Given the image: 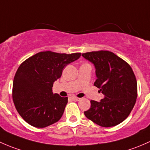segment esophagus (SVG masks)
<instances>
[{"label": "esophagus", "instance_id": "esophagus-1", "mask_svg": "<svg viewBox=\"0 0 150 150\" xmlns=\"http://www.w3.org/2000/svg\"><path fill=\"white\" fill-rule=\"evenodd\" d=\"M71 98L73 99V100H74V101H79V100H80V98H76V97H75V96H73Z\"/></svg>", "mask_w": 150, "mask_h": 150}]
</instances>
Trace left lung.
Listing matches in <instances>:
<instances>
[{"instance_id":"8db88e82","label":"left lung","mask_w":150,"mask_h":150,"mask_svg":"<svg viewBox=\"0 0 150 150\" xmlns=\"http://www.w3.org/2000/svg\"><path fill=\"white\" fill-rule=\"evenodd\" d=\"M94 64L97 79L94 85L104 95L100 102L91 100L84 112L88 119L103 127L123 122L132 110L137 98V83L129 64L108 50L82 53Z\"/></svg>"}]
</instances>
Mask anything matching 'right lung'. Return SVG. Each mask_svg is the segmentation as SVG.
I'll return each mask as SVG.
<instances>
[{
  "mask_svg": "<svg viewBox=\"0 0 150 150\" xmlns=\"http://www.w3.org/2000/svg\"><path fill=\"white\" fill-rule=\"evenodd\" d=\"M80 56V52H40L20 65L12 96L16 110L29 125L45 128L61 119L68 98L52 93L53 82L61 76L65 66Z\"/></svg>",
  "mask_w": 150,
  "mask_h": 150,
  "instance_id": "right-lung-1",
  "label": "right lung"
}]
</instances>
